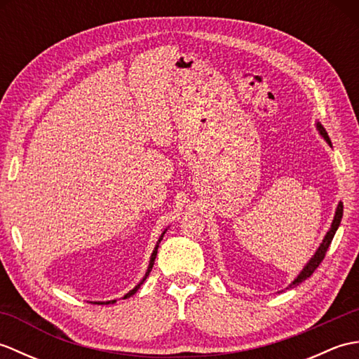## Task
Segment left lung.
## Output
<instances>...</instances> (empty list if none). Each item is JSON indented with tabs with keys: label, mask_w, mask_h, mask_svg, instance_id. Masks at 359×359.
I'll return each mask as SVG.
<instances>
[{
	"label": "left lung",
	"mask_w": 359,
	"mask_h": 359,
	"mask_svg": "<svg viewBox=\"0 0 359 359\" xmlns=\"http://www.w3.org/2000/svg\"><path fill=\"white\" fill-rule=\"evenodd\" d=\"M316 128H318V131H319V134H321L323 137H324V140L330 144L332 147V142H330V139H329V134H327V131L324 129V126L319 123H316ZM344 207H342V202H339L338 203V207H337V211H334V217H333V222H332V226H330V230L327 231V234H325V238H324V241H323V243L321 245H319V248L316 250V253L311 256V259L310 261L307 262V265L304 266L302 269V271L297 274V278L292 282V284H290V287H293V285H299L302 280H306L307 278H310L311 274H313V271L318 269L319 266V264L323 262V259L325 257V253H327V250H329V247H330V243H332V241H333V236H334V233H337V230H338V226H339V224H341V219H342V210Z\"/></svg>",
	"instance_id": "left-lung-1"
}]
</instances>
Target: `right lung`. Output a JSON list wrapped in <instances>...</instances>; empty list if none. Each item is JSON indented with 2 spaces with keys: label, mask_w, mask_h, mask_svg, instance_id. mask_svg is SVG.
Segmentation results:
<instances>
[{
  "label": "right lung",
  "mask_w": 359,
  "mask_h": 359,
  "mask_svg": "<svg viewBox=\"0 0 359 359\" xmlns=\"http://www.w3.org/2000/svg\"><path fill=\"white\" fill-rule=\"evenodd\" d=\"M166 233V230L162 233V236H160V238H158V242H157V245H156V248H154V251H152V255H151V259H149V265H148V270H147V273H144V276H143V279L140 280V284H137L133 290H131V292H129V293H126L125 296H123V299H126V297H129V296H133L135 292H137V290H139L140 288V285L143 284V282H144V279H147L148 278V274L151 273V270H152V265H154V261H156V256H157V248H158V243H160V241H162V238H163V234ZM114 302H116V299H114V301H106V302H95V304H98V306H100V304H102V306H103V304H114Z\"/></svg>",
  "instance_id": "add662e5"
}]
</instances>
